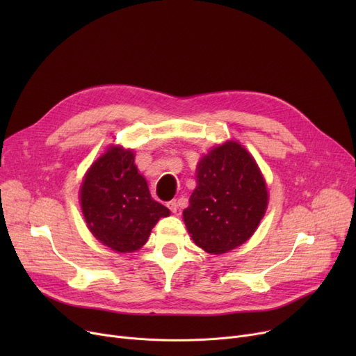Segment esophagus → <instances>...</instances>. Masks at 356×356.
Instances as JSON below:
<instances>
[{
    "mask_svg": "<svg viewBox=\"0 0 356 356\" xmlns=\"http://www.w3.org/2000/svg\"><path fill=\"white\" fill-rule=\"evenodd\" d=\"M167 208L170 209L173 213H176L177 209H179V204H177L176 200H170V202H167Z\"/></svg>",
    "mask_w": 356,
    "mask_h": 356,
    "instance_id": "obj_1",
    "label": "esophagus"
}]
</instances>
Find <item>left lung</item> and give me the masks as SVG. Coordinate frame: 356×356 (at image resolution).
Wrapping results in <instances>:
<instances>
[{
  "label": "left lung",
  "instance_id": "left-lung-1",
  "mask_svg": "<svg viewBox=\"0 0 356 356\" xmlns=\"http://www.w3.org/2000/svg\"><path fill=\"white\" fill-rule=\"evenodd\" d=\"M197 186L183 219L197 247L225 254L251 238L263 219L268 192L254 157L236 141L213 147L196 170Z\"/></svg>",
  "mask_w": 356,
  "mask_h": 356
}]
</instances>
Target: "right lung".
I'll return each mask as SVG.
<instances>
[{"instance_id":"1","label":"right lung","mask_w":356,"mask_h":356,"mask_svg":"<svg viewBox=\"0 0 356 356\" xmlns=\"http://www.w3.org/2000/svg\"><path fill=\"white\" fill-rule=\"evenodd\" d=\"M133 149L112 145L93 163L81 186L86 225L101 244L117 252L140 250L160 218L170 215L149 195Z\"/></svg>"}]
</instances>
